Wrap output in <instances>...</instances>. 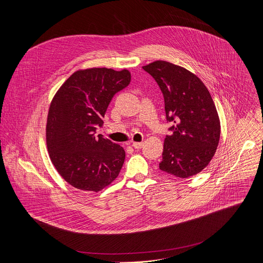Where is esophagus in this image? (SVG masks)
Wrapping results in <instances>:
<instances>
[{
	"label": "esophagus",
	"mask_w": 263,
	"mask_h": 263,
	"mask_svg": "<svg viewBox=\"0 0 263 263\" xmlns=\"http://www.w3.org/2000/svg\"><path fill=\"white\" fill-rule=\"evenodd\" d=\"M132 146L134 148H141L143 146V142H133Z\"/></svg>",
	"instance_id": "obj_1"
}]
</instances>
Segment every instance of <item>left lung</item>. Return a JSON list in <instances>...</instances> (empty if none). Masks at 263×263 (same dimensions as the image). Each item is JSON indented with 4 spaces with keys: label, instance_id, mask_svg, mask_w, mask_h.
I'll list each match as a JSON object with an SVG mask.
<instances>
[{
    "label": "left lung",
    "instance_id": "obj_1",
    "mask_svg": "<svg viewBox=\"0 0 263 263\" xmlns=\"http://www.w3.org/2000/svg\"><path fill=\"white\" fill-rule=\"evenodd\" d=\"M142 68L157 82L171 124L159 168L179 178L200 173L212 159L220 135L208 89L196 74L167 61H154Z\"/></svg>",
    "mask_w": 263,
    "mask_h": 263
}]
</instances>
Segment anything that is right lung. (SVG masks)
<instances>
[{
  "mask_svg": "<svg viewBox=\"0 0 263 263\" xmlns=\"http://www.w3.org/2000/svg\"><path fill=\"white\" fill-rule=\"evenodd\" d=\"M131 81L129 70H78L55 95L48 115L47 144L52 163L71 186L100 192L120 174L124 148L97 135L115 95Z\"/></svg>",
  "mask_w": 263,
  "mask_h": 263,
  "instance_id": "add662e5",
  "label": "right lung"
}]
</instances>
